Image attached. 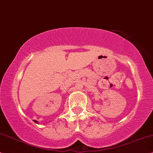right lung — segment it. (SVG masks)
<instances>
[{"instance_id":"obj_1","label":"right lung","mask_w":153,"mask_h":153,"mask_svg":"<svg viewBox=\"0 0 153 153\" xmlns=\"http://www.w3.org/2000/svg\"><path fill=\"white\" fill-rule=\"evenodd\" d=\"M33 121H34V122H35V123H38V121H36V120H33Z\"/></svg>"}]
</instances>
